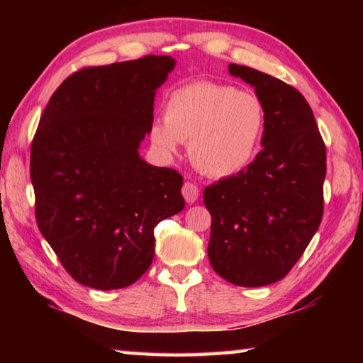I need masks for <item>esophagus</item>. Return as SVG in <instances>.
Returning <instances> with one entry per match:
<instances>
[{"label":"esophagus","instance_id":"34e87169","mask_svg":"<svg viewBox=\"0 0 363 363\" xmlns=\"http://www.w3.org/2000/svg\"><path fill=\"white\" fill-rule=\"evenodd\" d=\"M199 187L195 186V184H192V182H184V186H182V195H184V199H186V201L187 203H195L196 200H199Z\"/></svg>","mask_w":363,"mask_h":363}]
</instances>
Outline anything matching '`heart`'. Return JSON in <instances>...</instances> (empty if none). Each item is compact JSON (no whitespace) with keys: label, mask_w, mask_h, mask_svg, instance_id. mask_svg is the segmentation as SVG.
Returning <instances> with one entry per match:
<instances>
[{"label":"heart","mask_w":363,"mask_h":363,"mask_svg":"<svg viewBox=\"0 0 363 363\" xmlns=\"http://www.w3.org/2000/svg\"><path fill=\"white\" fill-rule=\"evenodd\" d=\"M266 110L253 91L232 84L196 82L174 89L164 104V118L153 121L152 143L176 153L189 143V155L201 173L229 177L255 158Z\"/></svg>","instance_id":"heart-1"}]
</instances>
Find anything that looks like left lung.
Returning <instances> with one entry per match:
<instances>
[{
  "instance_id": "8db88e82",
  "label": "left lung",
  "mask_w": 363,
  "mask_h": 363,
  "mask_svg": "<svg viewBox=\"0 0 363 363\" xmlns=\"http://www.w3.org/2000/svg\"><path fill=\"white\" fill-rule=\"evenodd\" d=\"M266 110L262 150L240 173L208 186V257L224 280L266 286L290 272L323 214L327 150L304 96L279 78L230 64Z\"/></svg>"
}]
</instances>
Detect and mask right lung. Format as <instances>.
I'll list each match as a JSON object with an SVG mask.
<instances>
[{"label":"right lung","instance_id":"1","mask_svg":"<svg viewBox=\"0 0 363 363\" xmlns=\"http://www.w3.org/2000/svg\"><path fill=\"white\" fill-rule=\"evenodd\" d=\"M176 60L145 56L88 67L51 96L32 143L40 232L78 284L133 285L155 255L153 229L184 210L182 176L152 167L139 147Z\"/></svg>","mask_w":363,"mask_h":363}]
</instances>
